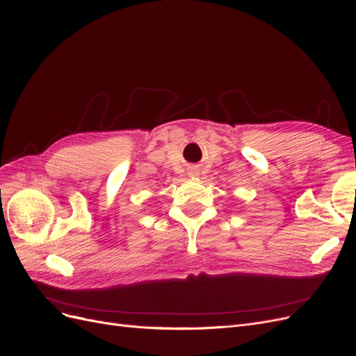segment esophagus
Returning <instances> with one entry per match:
<instances>
[{
	"label": "esophagus",
	"mask_w": 356,
	"mask_h": 356,
	"mask_svg": "<svg viewBox=\"0 0 356 356\" xmlns=\"http://www.w3.org/2000/svg\"><path fill=\"white\" fill-rule=\"evenodd\" d=\"M198 175V170L197 168H191L189 170V176H197Z\"/></svg>",
	"instance_id": "1"
}]
</instances>
